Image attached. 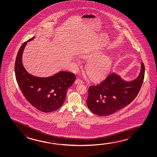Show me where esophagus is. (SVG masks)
I'll use <instances>...</instances> for the list:
<instances>
[{
    "mask_svg": "<svg viewBox=\"0 0 157 157\" xmlns=\"http://www.w3.org/2000/svg\"><path fill=\"white\" fill-rule=\"evenodd\" d=\"M83 83V82L82 80H80L79 78H77V79L75 80V84H81V83Z\"/></svg>",
    "mask_w": 157,
    "mask_h": 157,
    "instance_id": "obj_1",
    "label": "esophagus"
}]
</instances>
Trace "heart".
Segmentation results:
<instances>
[{"label":"heart","instance_id":"heart-1","mask_svg":"<svg viewBox=\"0 0 157 157\" xmlns=\"http://www.w3.org/2000/svg\"><path fill=\"white\" fill-rule=\"evenodd\" d=\"M82 59L86 61H90L86 66L85 70L87 75L91 80H101L105 77L110 70L113 59L109 55H106L103 51L87 53L83 55ZM77 65L80 62L76 60Z\"/></svg>","mask_w":157,"mask_h":157}]
</instances>
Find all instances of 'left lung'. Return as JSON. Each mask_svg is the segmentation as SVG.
I'll return each mask as SVG.
<instances>
[{"mask_svg": "<svg viewBox=\"0 0 157 157\" xmlns=\"http://www.w3.org/2000/svg\"><path fill=\"white\" fill-rule=\"evenodd\" d=\"M145 76V66L141 63L137 78L126 81L112 73L103 81L89 87L87 104L89 110L99 116L112 114L126 107L137 96Z\"/></svg>", "mask_w": 157, "mask_h": 157, "instance_id": "obj_1", "label": "left lung"}]
</instances>
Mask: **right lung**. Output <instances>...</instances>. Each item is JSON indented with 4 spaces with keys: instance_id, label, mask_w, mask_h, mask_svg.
Here are the masks:
<instances>
[{
    "instance_id": "right-lung-1",
    "label": "right lung",
    "mask_w": 157,
    "mask_h": 157,
    "mask_svg": "<svg viewBox=\"0 0 157 157\" xmlns=\"http://www.w3.org/2000/svg\"><path fill=\"white\" fill-rule=\"evenodd\" d=\"M21 45L17 55L14 71L17 82L26 99L38 110L44 113L58 109L66 98L67 89L76 79L72 73L61 71L47 77H36L24 67L22 55L28 42Z\"/></svg>"
}]
</instances>
